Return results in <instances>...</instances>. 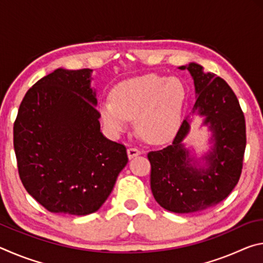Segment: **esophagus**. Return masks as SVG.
<instances>
[{
  "label": "esophagus",
  "mask_w": 263,
  "mask_h": 263,
  "mask_svg": "<svg viewBox=\"0 0 263 263\" xmlns=\"http://www.w3.org/2000/svg\"><path fill=\"white\" fill-rule=\"evenodd\" d=\"M140 154V151L136 148V147H130L127 148V155H128V159H133L135 157H138V155Z\"/></svg>",
  "instance_id": "34e87169"
}]
</instances>
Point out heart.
<instances>
[{
  "label": "heart",
  "mask_w": 263,
  "mask_h": 263,
  "mask_svg": "<svg viewBox=\"0 0 263 263\" xmlns=\"http://www.w3.org/2000/svg\"><path fill=\"white\" fill-rule=\"evenodd\" d=\"M184 100L185 89L179 79L146 74L118 83L111 100L102 101L99 110L112 135H121L136 117L138 132L147 141L161 144L180 130Z\"/></svg>",
  "instance_id": "obj_1"
}]
</instances>
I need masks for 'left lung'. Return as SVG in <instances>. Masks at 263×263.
I'll use <instances>...</instances> for the list:
<instances>
[{"label": "left lung", "instance_id": "obj_1", "mask_svg": "<svg viewBox=\"0 0 263 263\" xmlns=\"http://www.w3.org/2000/svg\"><path fill=\"white\" fill-rule=\"evenodd\" d=\"M194 79L196 103L193 114L204 117L203 125L212 132V147L202 160L190 157L183 141L190 130L184 119L167 147L147 154L151 162V189L160 206L175 213H191L217 205L231 194L241 175L246 123L232 89L201 65L181 66Z\"/></svg>", "mask_w": 263, "mask_h": 263}]
</instances>
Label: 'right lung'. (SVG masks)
I'll return each instance as SVG.
<instances>
[{
    "label": "right lung",
    "mask_w": 263,
    "mask_h": 263,
    "mask_svg": "<svg viewBox=\"0 0 263 263\" xmlns=\"http://www.w3.org/2000/svg\"><path fill=\"white\" fill-rule=\"evenodd\" d=\"M91 72L58 68L39 80L25 94L14 124L22 183L53 213L99 210L128 161L125 146L101 132Z\"/></svg>",
    "instance_id": "add662e5"
}]
</instances>
